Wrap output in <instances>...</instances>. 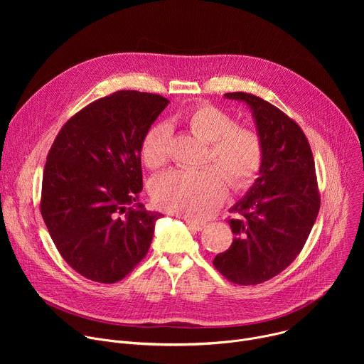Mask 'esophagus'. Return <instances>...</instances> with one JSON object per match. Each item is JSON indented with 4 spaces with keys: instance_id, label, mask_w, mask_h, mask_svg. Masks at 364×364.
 Here are the masks:
<instances>
[{
    "instance_id": "obj_1",
    "label": "esophagus",
    "mask_w": 364,
    "mask_h": 364,
    "mask_svg": "<svg viewBox=\"0 0 364 364\" xmlns=\"http://www.w3.org/2000/svg\"><path fill=\"white\" fill-rule=\"evenodd\" d=\"M186 223H187V226H188V229L190 230H193V232H200V230H203L204 229V223H200V222H194V220H190V219H186Z\"/></svg>"
}]
</instances>
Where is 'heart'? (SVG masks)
<instances>
[{
    "mask_svg": "<svg viewBox=\"0 0 364 364\" xmlns=\"http://www.w3.org/2000/svg\"><path fill=\"white\" fill-rule=\"evenodd\" d=\"M187 122L198 136L212 142L210 160L227 173L235 188L253 183L264 163V144L256 131L236 127L230 114L212 105L191 111ZM170 138L171 129L166 122L154 125L146 132L141 144V159L146 167L159 168L167 163ZM223 172L216 167L170 170L152 181V198L171 213L204 219L218 209L228 194V176Z\"/></svg>",
    "mask_w": 364,
    "mask_h": 364,
    "instance_id": "obj_1",
    "label": "heart"
}]
</instances>
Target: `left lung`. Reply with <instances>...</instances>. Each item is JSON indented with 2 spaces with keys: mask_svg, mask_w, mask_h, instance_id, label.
Wrapping results in <instances>:
<instances>
[{
  "mask_svg": "<svg viewBox=\"0 0 364 364\" xmlns=\"http://www.w3.org/2000/svg\"><path fill=\"white\" fill-rule=\"evenodd\" d=\"M225 97L246 103L264 144V163L247 193L232 207L230 247L215 257L216 269L239 285L265 282L292 264L320 210L316 166L296 125L262 97L233 92Z\"/></svg>",
  "mask_w": 364,
  "mask_h": 364,
  "instance_id": "obj_1",
  "label": "left lung"
}]
</instances>
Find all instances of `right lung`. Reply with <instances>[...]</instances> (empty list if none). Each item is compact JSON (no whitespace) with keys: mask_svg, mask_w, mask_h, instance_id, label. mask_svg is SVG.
<instances>
[{"mask_svg":"<svg viewBox=\"0 0 364 364\" xmlns=\"http://www.w3.org/2000/svg\"><path fill=\"white\" fill-rule=\"evenodd\" d=\"M168 102L136 90L97 99L63 125L50 148L41 216L65 261L90 281H121L149 249L163 215L136 203L141 144Z\"/></svg>","mask_w":364,"mask_h":364,"instance_id":"obj_1","label":"right lung"}]
</instances>
